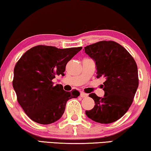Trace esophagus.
Instances as JSON below:
<instances>
[{"instance_id": "obj_1", "label": "esophagus", "mask_w": 151, "mask_h": 151, "mask_svg": "<svg viewBox=\"0 0 151 151\" xmlns=\"http://www.w3.org/2000/svg\"><path fill=\"white\" fill-rule=\"evenodd\" d=\"M80 96L82 98H86V97H88V94H86V93H84V92H81V93Z\"/></svg>"}]
</instances>
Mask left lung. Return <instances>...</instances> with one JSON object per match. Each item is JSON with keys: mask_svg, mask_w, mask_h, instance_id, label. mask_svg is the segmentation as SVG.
Masks as SVG:
<instances>
[{"mask_svg": "<svg viewBox=\"0 0 151 151\" xmlns=\"http://www.w3.org/2000/svg\"><path fill=\"white\" fill-rule=\"evenodd\" d=\"M85 52L95 61L96 77L104 78L102 85L105 95L94 93L89 96L95 105L86 111L89 118L101 124L118 120L126 114L138 88L137 67L134 59L116 42L101 41L85 47Z\"/></svg>", "mask_w": 151, "mask_h": 151, "instance_id": "1", "label": "left lung"}]
</instances>
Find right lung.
<instances>
[{
  "label": "right lung",
  "mask_w": 151,
  "mask_h": 151,
  "mask_svg": "<svg viewBox=\"0 0 151 151\" xmlns=\"http://www.w3.org/2000/svg\"><path fill=\"white\" fill-rule=\"evenodd\" d=\"M81 49L36 46L16 63L13 87L20 105L34 122H56L64 113L67 101L80 95L77 90L65 92L62 85H54L52 80L57 75H65L67 63Z\"/></svg>",
  "instance_id": "obj_1"
}]
</instances>
